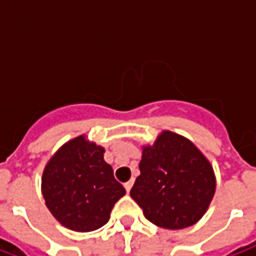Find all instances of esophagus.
<instances>
[{"label": "esophagus", "instance_id": "esophagus-1", "mask_svg": "<svg viewBox=\"0 0 256 256\" xmlns=\"http://www.w3.org/2000/svg\"><path fill=\"white\" fill-rule=\"evenodd\" d=\"M133 184H134L133 178H132V180H130L128 182L124 184V189H126V192H128V193L130 192V189H132V186H133Z\"/></svg>", "mask_w": 256, "mask_h": 256}]
</instances>
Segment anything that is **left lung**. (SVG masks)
I'll return each instance as SVG.
<instances>
[{"mask_svg":"<svg viewBox=\"0 0 256 256\" xmlns=\"http://www.w3.org/2000/svg\"><path fill=\"white\" fill-rule=\"evenodd\" d=\"M140 172L130 196L159 228L194 225L214 198L216 180L210 160L190 140L170 130L142 145Z\"/></svg>","mask_w":256,"mask_h":256,"instance_id":"8db88e82","label":"left lung"}]
</instances>
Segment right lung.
<instances>
[{
	"label": "right lung",
	"mask_w": 256,
	"mask_h": 256,
	"mask_svg": "<svg viewBox=\"0 0 256 256\" xmlns=\"http://www.w3.org/2000/svg\"><path fill=\"white\" fill-rule=\"evenodd\" d=\"M106 150L82 134L62 145L42 172L48 210L70 230L92 232L110 220L126 190L104 160Z\"/></svg>",
	"instance_id": "1"
}]
</instances>
